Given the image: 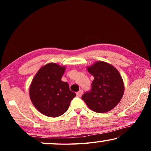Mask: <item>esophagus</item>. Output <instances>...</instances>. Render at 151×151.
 I'll return each mask as SVG.
<instances>
[{
    "label": "esophagus",
    "mask_w": 151,
    "mask_h": 151,
    "mask_svg": "<svg viewBox=\"0 0 151 151\" xmlns=\"http://www.w3.org/2000/svg\"><path fill=\"white\" fill-rule=\"evenodd\" d=\"M82 94H83V90H82V89L80 90L79 91L77 92V96L79 97V98L82 96Z\"/></svg>",
    "instance_id": "34e87169"
}]
</instances>
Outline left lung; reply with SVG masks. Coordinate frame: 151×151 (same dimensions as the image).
<instances>
[{"instance_id":"obj_1","label":"left lung","mask_w":151,"mask_h":151,"mask_svg":"<svg viewBox=\"0 0 151 151\" xmlns=\"http://www.w3.org/2000/svg\"><path fill=\"white\" fill-rule=\"evenodd\" d=\"M94 76L91 88L82 96L88 108L97 113H105L114 108L121 100L124 87L118 71L104 62H97L88 67Z\"/></svg>"}]
</instances>
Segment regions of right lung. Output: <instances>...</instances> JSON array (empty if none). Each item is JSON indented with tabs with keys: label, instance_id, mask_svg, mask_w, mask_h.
<instances>
[{
	"label": "right lung",
	"instance_id": "add662e5",
	"mask_svg": "<svg viewBox=\"0 0 151 151\" xmlns=\"http://www.w3.org/2000/svg\"><path fill=\"white\" fill-rule=\"evenodd\" d=\"M65 67L49 63L38 71L29 88L31 100L42 114L55 117L64 114L76 94L70 90L67 82L61 78Z\"/></svg>",
	"mask_w": 151,
	"mask_h": 151
}]
</instances>
